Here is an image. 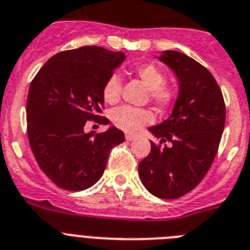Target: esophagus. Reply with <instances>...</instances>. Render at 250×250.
I'll return each mask as SVG.
<instances>
[{"mask_svg": "<svg viewBox=\"0 0 250 250\" xmlns=\"http://www.w3.org/2000/svg\"><path fill=\"white\" fill-rule=\"evenodd\" d=\"M135 138H136V136L131 135V133H127V135H125V140H127V141H133Z\"/></svg>", "mask_w": 250, "mask_h": 250, "instance_id": "34e87169", "label": "esophagus"}]
</instances>
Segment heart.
Segmentation results:
<instances>
[{
  "instance_id": "obj_1",
  "label": "heart",
  "mask_w": 250,
  "mask_h": 250,
  "mask_svg": "<svg viewBox=\"0 0 250 250\" xmlns=\"http://www.w3.org/2000/svg\"><path fill=\"white\" fill-rule=\"evenodd\" d=\"M136 73L144 83V85L147 87V90H150L151 99L154 100L156 105H159L160 108H167L174 102L175 95L170 89L165 87L167 76L159 67L152 63L142 64V66L137 67ZM121 77L117 73L109 76L103 87V98L105 103L114 104L118 102L121 98ZM109 118L118 128L125 132H136L145 125H148L154 121V115L147 109L123 105L113 109L112 112L109 113Z\"/></svg>"
}]
</instances>
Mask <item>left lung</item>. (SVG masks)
<instances>
[{
    "mask_svg": "<svg viewBox=\"0 0 250 250\" xmlns=\"http://www.w3.org/2000/svg\"><path fill=\"white\" fill-rule=\"evenodd\" d=\"M157 60L178 80V96L169 118L148 131L160 138L159 148L138 164V175L154 196L174 200L194 188L208 171L225 127V103L216 80L207 68L187 54L164 50Z\"/></svg>",
    "mask_w": 250,
    "mask_h": 250,
    "instance_id": "1",
    "label": "left lung"
}]
</instances>
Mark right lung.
I'll return each instance as SVG.
<instances>
[{
  "instance_id": "add662e5",
  "label": "right lung",
  "mask_w": 250,
  "mask_h": 250,
  "mask_svg": "<svg viewBox=\"0 0 250 250\" xmlns=\"http://www.w3.org/2000/svg\"><path fill=\"white\" fill-rule=\"evenodd\" d=\"M123 52L89 45L57 53L31 81L26 102L29 142L44 174L62 189L79 192L102 178L114 146L125 133L110 125L93 135L83 131L102 115L103 87L125 60Z\"/></svg>"
}]
</instances>
